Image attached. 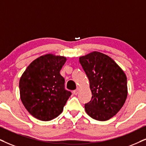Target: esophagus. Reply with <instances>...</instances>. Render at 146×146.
Masks as SVG:
<instances>
[{
	"instance_id": "1",
	"label": "esophagus",
	"mask_w": 146,
	"mask_h": 146,
	"mask_svg": "<svg viewBox=\"0 0 146 146\" xmlns=\"http://www.w3.org/2000/svg\"><path fill=\"white\" fill-rule=\"evenodd\" d=\"M79 91V88H77L76 90L73 91V94H74L75 95H77V94H78Z\"/></svg>"
}]
</instances>
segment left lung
<instances>
[{
    "label": "left lung",
    "mask_w": 146,
    "mask_h": 146,
    "mask_svg": "<svg viewBox=\"0 0 146 146\" xmlns=\"http://www.w3.org/2000/svg\"><path fill=\"white\" fill-rule=\"evenodd\" d=\"M79 62L89 79L92 95L85 104L86 113L97 121L111 119L127 99L126 75L114 60L100 52L79 57Z\"/></svg>",
    "instance_id": "8db88e82"
}]
</instances>
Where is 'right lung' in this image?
Segmentation results:
<instances>
[{
	"label": "right lung",
	"instance_id": "1",
	"mask_svg": "<svg viewBox=\"0 0 146 146\" xmlns=\"http://www.w3.org/2000/svg\"><path fill=\"white\" fill-rule=\"evenodd\" d=\"M67 58L47 54L31 62L19 80L20 98L33 117L48 121L58 117L71 93L60 74Z\"/></svg>",
	"mask_w": 146,
	"mask_h": 146
}]
</instances>
